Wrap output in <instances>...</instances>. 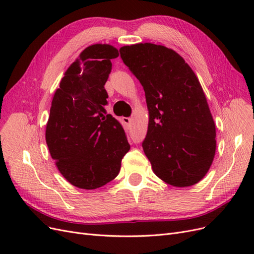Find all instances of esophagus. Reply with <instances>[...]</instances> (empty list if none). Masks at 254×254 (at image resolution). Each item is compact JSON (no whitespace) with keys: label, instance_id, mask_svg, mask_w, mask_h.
<instances>
[{"label":"esophagus","instance_id":"34e87169","mask_svg":"<svg viewBox=\"0 0 254 254\" xmlns=\"http://www.w3.org/2000/svg\"><path fill=\"white\" fill-rule=\"evenodd\" d=\"M123 122H124L125 124H130V122H131V119H130V118H123Z\"/></svg>","mask_w":254,"mask_h":254}]
</instances>
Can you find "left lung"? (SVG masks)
<instances>
[{
  "label": "left lung",
  "mask_w": 254,
  "mask_h": 254,
  "mask_svg": "<svg viewBox=\"0 0 254 254\" xmlns=\"http://www.w3.org/2000/svg\"><path fill=\"white\" fill-rule=\"evenodd\" d=\"M120 53L145 91L149 123L142 146L153 173L174 187L194 186L216 150V129L197 76L163 45L137 43Z\"/></svg>",
  "instance_id": "obj_1"
}]
</instances>
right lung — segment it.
Returning <instances> with one entry per match:
<instances>
[{
  "label": "right lung",
  "instance_id": "obj_1",
  "mask_svg": "<svg viewBox=\"0 0 254 254\" xmlns=\"http://www.w3.org/2000/svg\"><path fill=\"white\" fill-rule=\"evenodd\" d=\"M119 51L84 49L54 94L45 140L60 174L72 186L94 190L113 180L130 145L121 123L107 113L105 83Z\"/></svg>",
  "mask_w": 254,
  "mask_h": 254
}]
</instances>
